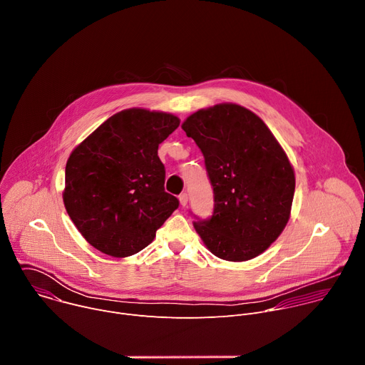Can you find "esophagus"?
<instances>
[{"label": "esophagus", "instance_id": "obj_1", "mask_svg": "<svg viewBox=\"0 0 365 365\" xmlns=\"http://www.w3.org/2000/svg\"><path fill=\"white\" fill-rule=\"evenodd\" d=\"M179 200H180V205H182V206H186V205H187V200H189L187 193H180V195H179Z\"/></svg>", "mask_w": 365, "mask_h": 365}]
</instances>
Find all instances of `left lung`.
I'll return each mask as SVG.
<instances>
[{
	"label": "left lung",
	"instance_id": "8db88e82",
	"mask_svg": "<svg viewBox=\"0 0 365 365\" xmlns=\"http://www.w3.org/2000/svg\"><path fill=\"white\" fill-rule=\"evenodd\" d=\"M182 128L200 148L214 189V212L196 218V232L227 262L262 254L290 217L294 172L286 153L262 118L237 103L199 110Z\"/></svg>",
	"mask_w": 365,
	"mask_h": 365
}]
</instances>
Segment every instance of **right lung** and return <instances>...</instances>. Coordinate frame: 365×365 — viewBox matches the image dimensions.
<instances>
[{
    "label": "right lung",
    "instance_id": "1",
    "mask_svg": "<svg viewBox=\"0 0 365 365\" xmlns=\"http://www.w3.org/2000/svg\"><path fill=\"white\" fill-rule=\"evenodd\" d=\"M178 117L141 108L124 110L101 124L69 155L65 207L83 238L111 257L145 248L179 199L165 190L159 144Z\"/></svg>",
    "mask_w": 365,
    "mask_h": 365
}]
</instances>
